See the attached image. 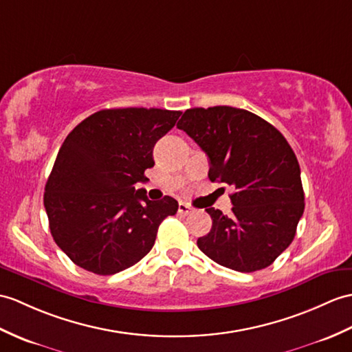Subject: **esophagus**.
I'll return each instance as SVG.
<instances>
[{
  "mask_svg": "<svg viewBox=\"0 0 352 352\" xmlns=\"http://www.w3.org/2000/svg\"><path fill=\"white\" fill-rule=\"evenodd\" d=\"M178 213L183 214V216H189V214L193 213V208L190 206H187V204H184V202H179Z\"/></svg>",
  "mask_w": 352,
  "mask_h": 352,
  "instance_id": "34e87169",
  "label": "esophagus"
}]
</instances>
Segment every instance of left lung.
<instances>
[{"label": "left lung", "instance_id": "obj_1", "mask_svg": "<svg viewBox=\"0 0 352 352\" xmlns=\"http://www.w3.org/2000/svg\"><path fill=\"white\" fill-rule=\"evenodd\" d=\"M210 159L208 178L231 186L232 214L213 219L198 248L214 263L252 273L274 263L296 236L305 211L300 165L274 126L232 106L187 109L177 122Z\"/></svg>", "mask_w": 352, "mask_h": 352}]
</instances>
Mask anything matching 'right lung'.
Here are the masks:
<instances>
[{
  "label": "right lung",
  "instance_id": "add662e5",
  "mask_svg": "<svg viewBox=\"0 0 352 352\" xmlns=\"http://www.w3.org/2000/svg\"><path fill=\"white\" fill-rule=\"evenodd\" d=\"M179 111L102 109L65 138L45 187L49 230L80 268L122 272L151 250L163 219L178 202L150 201L135 184L154 166L153 148L175 126Z\"/></svg>",
  "mask_w": 352,
  "mask_h": 352
}]
</instances>
